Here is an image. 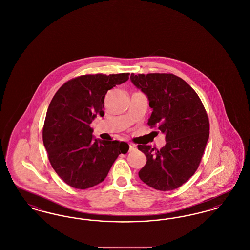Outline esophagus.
<instances>
[{
  "label": "esophagus",
  "mask_w": 250,
  "mask_h": 250,
  "mask_svg": "<svg viewBox=\"0 0 250 250\" xmlns=\"http://www.w3.org/2000/svg\"><path fill=\"white\" fill-rule=\"evenodd\" d=\"M136 149H137V146H136L135 144L129 143V152H133V151H135Z\"/></svg>",
  "instance_id": "34e87169"
}]
</instances>
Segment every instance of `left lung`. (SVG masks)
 Instances as JSON below:
<instances>
[{
  "label": "left lung",
  "mask_w": 250,
  "mask_h": 250,
  "mask_svg": "<svg viewBox=\"0 0 250 250\" xmlns=\"http://www.w3.org/2000/svg\"><path fill=\"white\" fill-rule=\"evenodd\" d=\"M130 80L153 108L148 125L166 135V145L160 150L138 145L147 157L139 176L156 190L176 189L200 166L210 134L205 107L190 85L173 74L132 73Z\"/></svg>",
  "instance_id": "1"
}]
</instances>
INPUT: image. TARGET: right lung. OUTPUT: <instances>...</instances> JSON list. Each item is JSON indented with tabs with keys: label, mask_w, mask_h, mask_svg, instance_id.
<instances>
[{
	"label": "right lung",
	"mask_w": 250,
	"mask_h": 250,
	"mask_svg": "<svg viewBox=\"0 0 250 250\" xmlns=\"http://www.w3.org/2000/svg\"><path fill=\"white\" fill-rule=\"evenodd\" d=\"M129 79V73L87 74L62 84L51 99L43 126V143L48 160L65 184L87 189L103 182L121 154L125 142L93 139L90 126L96 116H104L108 90Z\"/></svg>",
	"instance_id": "right-lung-1"
}]
</instances>
